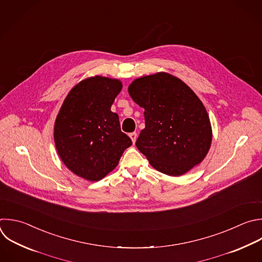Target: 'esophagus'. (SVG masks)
Masks as SVG:
<instances>
[{"mask_svg": "<svg viewBox=\"0 0 262 262\" xmlns=\"http://www.w3.org/2000/svg\"><path fill=\"white\" fill-rule=\"evenodd\" d=\"M129 138L132 139L133 143H135L136 140H137V133H130V134H129Z\"/></svg>", "mask_w": 262, "mask_h": 262, "instance_id": "obj_1", "label": "esophagus"}]
</instances>
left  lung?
<instances>
[{
    "instance_id": "obj_1",
    "label": "left lung",
    "mask_w": 262,
    "mask_h": 262,
    "mask_svg": "<svg viewBox=\"0 0 262 262\" xmlns=\"http://www.w3.org/2000/svg\"><path fill=\"white\" fill-rule=\"evenodd\" d=\"M128 93L145 110L136 146L154 168L180 176L206 157L212 141L209 115L183 81L157 73L136 79Z\"/></svg>"
}]
</instances>
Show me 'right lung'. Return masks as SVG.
<instances>
[{
	"instance_id": "add662e5",
	"label": "right lung",
	"mask_w": 262,
	"mask_h": 262,
	"mask_svg": "<svg viewBox=\"0 0 262 262\" xmlns=\"http://www.w3.org/2000/svg\"><path fill=\"white\" fill-rule=\"evenodd\" d=\"M119 80L92 77L67 96L54 124V142L63 163L77 176L103 179L118 164L133 142L120 129L111 106L120 93Z\"/></svg>"
}]
</instances>
